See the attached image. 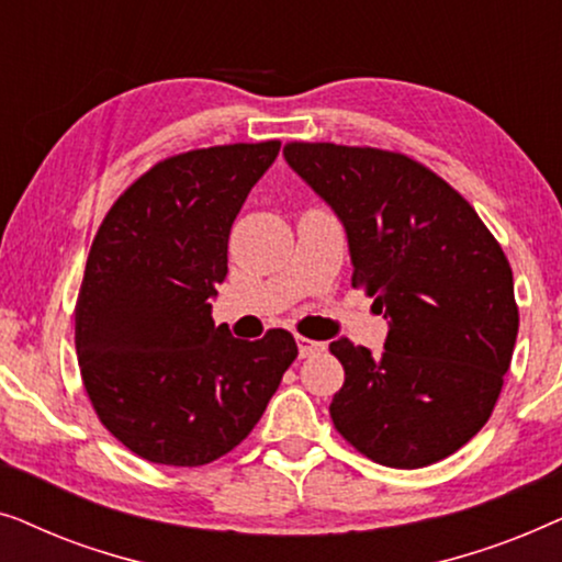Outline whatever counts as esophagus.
Returning <instances> with one entry per match:
<instances>
[{"label": "esophagus", "instance_id": "obj_1", "mask_svg": "<svg viewBox=\"0 0 562 562\" xmlns=\"http://www.w3.org/2000/svg\"><path fill=\"white\" fill-rule=\"evenodd\" d=\"M296 345H299V356H302V358L317 356L319 350H325V342L310 340V337H304V335H296Z\"/></svg>", "mask_w": 562, "mask_h": 562}]
</instances>
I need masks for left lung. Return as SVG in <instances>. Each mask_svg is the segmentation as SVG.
<instances>
[{
    "mask_svg": "<svg viewBox=\"0 0 562 562\" xmlns=\"http://www.w3.org/2000/svg\"><path fill=\"white\" fill-rule=\"evenodd\" d=\"M286 164L340 217L363 286L389 319L381 356L329 342L345 383L335 429L389 468H425L486 425L519 329L512 266L479 214L409 156L289 143Z\"/></svg>",
    "mask_w": 562,
    "mask_h": 562,
    "instance_id": "obj_1",
    "label": "left lung"
}]
</instances>
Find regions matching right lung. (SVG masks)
Instances as JSON below:
<instances>
[{"label": "right lung", "mask_w": 562, "mask_h": 562, "mask_svg": "<svg viewBox=\"0 0 562 562\" xmlns=\"http://www.w3.org/2000/svg\"><path fill=\"white\" fill-rule=\"evenodd\" d=\"M281 143L160 160L97 229L76 302V356L97 417L150 463L194 468L237 448L299 356L294 335L214 327L240 206Z\"/></svg>", "instance_id": "add662e5"}]
</instances>
